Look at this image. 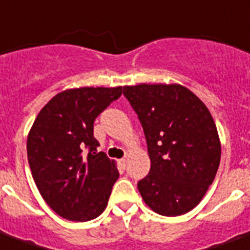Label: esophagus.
I'll list each match as a JSON object with an SVG mask.
<instances>
[{"mask_svg": "<svg viewBox=\"0 0 250 250\" xmlns=\"http://www.w3.org/2000/svg\"><path fill=\"white\" fill-rule=\"evenodd\" d=\"M121 164H122V167H125V165H127V159H125H125H122Z\"/></svg>", "mask_w": 250, "mask_h": 250, "instance_id": "obj_1", "label": "esophagus"}]
</instances>
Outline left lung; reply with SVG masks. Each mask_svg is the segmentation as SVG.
Masks as SVG:
<instances>
[{"label": "left lung", "instance_id": "8db88e82", "mask_svg": "<svg viewBox=\"0 0 250 250\" xmlns=\"http://www.w3.org/2000/svg\"><path fill=\"white\" fill-rule=\"evenodd\" d=\"M144 129L150 170L138 188L164 216L184 215L205 197L220 164L222 146L208 108L178 83L123 87Z\"/></svg>", "mask_w": 250, "mask_h": 250}]
</instances>
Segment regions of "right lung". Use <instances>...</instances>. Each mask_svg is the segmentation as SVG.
<instances>
[{"label":"right lung","instance_id":"add662e5","mask_svg":"<svg viewBox=\"0 0 250 250\" xmlns=\"http://www.w3.org/2000/svg\"><path fill=\"white\" fill-rule=\"evenodd\" d=\"M121 95L122 86L62 91L42 108L28 132L32 178L45 203L62 218L87 222L107 206L119 173L115 161L97 152L100 143L93 125Z\"/></svg>","mask_w":250,"mask_h":250}]
</instances>
